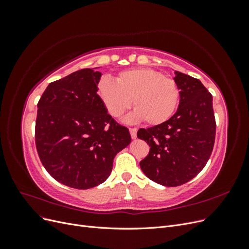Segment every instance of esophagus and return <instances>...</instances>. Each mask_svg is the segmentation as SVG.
Segmentation results:
<instances>
[{
	"instance_id": "34e87169",
	"label": "esophagus",
	"mask_w": 249,
	"mask_h": 249,
	"mask_svg": "<svg viewBox=\"0 0 249 249\" xmlns=\"http://www.w3.org/2000/svg\"><path fill=\"white\" fill-rule=\"evenodd\" d=\"M130 134H131L132 139H136L137 138V129H136V127H132V129H130Z\"/></svg>"
}]
</instances>
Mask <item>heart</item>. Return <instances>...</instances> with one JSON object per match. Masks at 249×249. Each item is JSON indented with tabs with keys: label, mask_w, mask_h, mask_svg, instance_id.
Returning <instances> with one entry per match:
<instances>
[{
	"label": "heart",
	"mask_w": 249,
	"mask_h": 249,
	"mask_svg": "<svg viewBox=\"0 0 249 249\" xmlns=\"http://www.w3.org/2000/svg\"><path fill=\"white\" fill-rule=\"evenodd\" d=\"M99 94L109 114L118 118L131 107L135 111L125 119L129 123L144 119L150 125L161 124L173 115L179 90L172 79L152 69H132L119 72L116 82L103 79Z\"/></svg>",
	"instance_id": "heart-1"
}]
</instances>
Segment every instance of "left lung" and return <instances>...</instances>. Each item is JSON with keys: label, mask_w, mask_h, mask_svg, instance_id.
<instances>
[{"label": "left lung", "mask_w": 249, "mask_h": 249, "mask_svg": "<svg viewBox=\"0 0 249 249\" xmlns=\"http://www.w3.org/2000/svg\"><path fill=\"white\" fill-rule=\"evenodd\" d=\"M179 105L167 122L140 129L137 137L149 145L140 162L143 173L163 186L177 187L196 177L212 154L216 123L213 97L202 83L175 71Z\"/></svg>", "instance_id": "left-lung-1"}]
</instances>
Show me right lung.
<instances>
[{
  "label": "right lung",
  "mask_w": 249,
  "mask_h": 249,
  "mask_svg": "<svg viewBox=\"0 0 249 249\" xmlns=\"http://www.w3.org/2000/svg\"><path fill=\"white\" fill-rule=\"evenodd\" d=\"M101 77L94 69L74 71L50 83L37 105L40 161L59 183L74 189L104 183L116 154L131 143L129 130L108 114L97 94Z\"/></svg>",
  "instance_id": "add662e5"
}]
</instances>
